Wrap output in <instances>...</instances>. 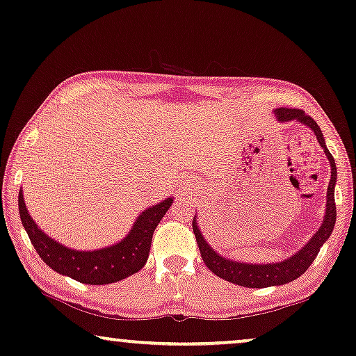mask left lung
<instances>
[{
    "instance_id": "1",
    "label": "left lung",
    "mask_w": 356,
    "mask_h": 356,
    "mask_svg": "<svg viewBox=\"0 0 356 356\" xmlns=\"http://www.w3.org/2000/svg\"><path fill=\"white\" fill-rule=\"evenodd\" d=\"M275 115L279 121L298 120L300 123L309 126V128L314 131L318 143L321 144V147L324 149V152L327 155L330 162V181L327 188V206H325L327 209H325L323 225H321L319 230L316 232V235L311 238L308 245H306L301 251L296 252V254L289 257V259L277 262V264H245V262H236L227 259V257H222L207 245V241L204 240V236L201 235V230H199L196 225V218H193V232L194 235H196V241L199 251H201L204 264H206L217 277H220V279H225L228 282H232V284L241 286H248V289H266V286L272 285H284L298 279L300 275H303L305 272L308 270V267L313 264L321 246L327 241V238L334 230L335 218H337L334 199L337 167H335L332 154H330L327 147H325L323 133H321L318 123L300 108H286V106L284 108V106H282V108L275 110Z\"/></svg>"
}]
</instances>
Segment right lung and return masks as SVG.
Here are the masks:
<instances>
[{"mask_svg": "<svg viewBox=\"0 0 356 356\" xmlns=\"http://www.w3.org/2000/svg\"><path fill=\"white\" fill-rule=\"evenodd\" d=\"M170 206L172 199L168 197L167 201L149 207L138 217L128 236L113 246L95 251H76L51 240L37 227L27 212L22 191H19V213L37 254L58 274L89 285L115 284L143 269L147 262L154 230Z\"/></svg>", "mask_w": 356, "mask_h": 356, "instance_id": "1", "label": "right lung"}]
</instances>
